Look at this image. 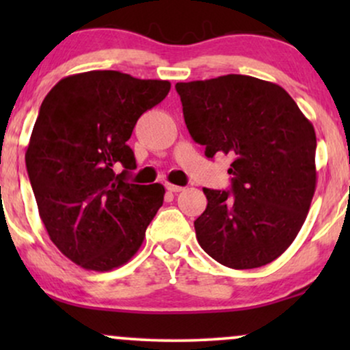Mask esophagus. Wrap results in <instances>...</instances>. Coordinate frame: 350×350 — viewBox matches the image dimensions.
Segmentation results:
<instances>
[{
  "mask_svg": "<svg viewBox=\"0 0 350 350\" xmlns=\"http://www.w3.org/2000/svg\"><path fill=\"white\" fill-rule=\"evenodd\" d=\"M166 189H167V191H170V192H172V194H178V192L183 191L184 187H180V186H176V184H171V183H167V184H166Z\"/></svg>",
  "mask_w": 350,
  "mask_h": 350,
  "instance_id": "esophagus-1",
  "label": "esophagus"
}]
</instances>
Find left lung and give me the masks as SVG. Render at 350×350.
<instances>
[{
    "mask_svg": "<svg viewBox=\"0 0 350 350\" xmlns=\"http://www.w3.org/2000/svg\"><path fill=\"white\" fill-rule=\"evenodd\" d=\"M176 90L207 158H232V191L204 187L199 245L235 270L271 263L296 239L314 196V128L284 88L250 75L179 82Z\"/></svg>",
    "mask_w": 350,
    "mask_h": 350,
    "instance_id": "8db88e82",
    "label": "left lung"
}]
</instances>
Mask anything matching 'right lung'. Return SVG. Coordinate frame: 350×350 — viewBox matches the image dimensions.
<instances>
[{
  "label": "right lung",
  "instance_id": "add662e5",
  "mask_svg": "<svg viewBox=\"0 0 350 350\" xmlns=\"http://www.w3.org/2000/svg\"><path fill=\"white\" fill-rule=\"evenodd\" d=\"M167 80L90 70L59 80L44 98L26 150L39 215L55 247L85 270L122 267L163 206L161 184L128 183L138 118L170 94Z\"/></svg>",
  "mask_w": 350,
  "mask_h": 350
}]
</instances>
